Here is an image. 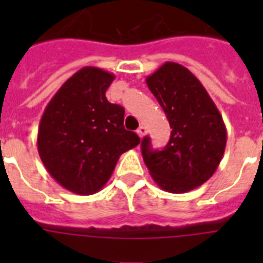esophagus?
Masks as SVG:
<instances>
[{
  "mask_svg": "<svg viewBox=\"0 0 263 263\" xmlns=\"http://www.w3.org/2000/svg\"><path fill=\"white\" fill-rule=\"evenodd\" d=\"M136 134H138V135H139L140 138H143V136L146 135V134H147V128L143 127V125H140V127L138 128V131H136Z\"/></svg>",
  "mask_w": 263,
  "mask_h": 263,
  "instance_id": "obj_1",
  "label": "esophagus"
}]
</instances>
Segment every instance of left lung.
I'll list each match as a JSON object with an SVG mask.
<instances>
[{"label":"left lung","mask_w":263,"mask_h":263,"mask_svg":"<svg viewBox=\"0 0 263 263\" xmlns=\"http://www.w3.org/2000/svg\"><path fill=\"white\" fill-rule=\"evenodd\" d=\"M172 128L164 150H153L142 140L144 164L164 191L184 194L206 183L218 168L227 128L220 110L191 71L168 61L146 78Z\"/></svg>","instance_id":"obj_1"}]
</instances>
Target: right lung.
I'll return each instance as SVG.
<instances>
[{
    "instance_id": "add662e5",
    "label": "right lung",
    "mask_w": 263,
    "mask_h": 263,
    "mask_svg": "<svg viewBox=\"0 0 263 263\" xmlns=\"http://www.w3.org/2000/svg\"><path fill=\"white\" fill-rule=\"evenodd\" d=\"M116 76L84 67L47 103L38 128V153L53 179L79 195L98 192L123 153L140 143L124 128V109L106 99Z\"/></svg>"
}]
</instances>
